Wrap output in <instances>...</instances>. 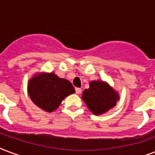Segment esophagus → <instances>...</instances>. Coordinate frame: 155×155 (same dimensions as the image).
Masks as SVG:
<instances>
[{"mask_svg": "<svg viewBox=\"0 0 155 155\" xmlns=\"http://www.w3.org/2000/svg\"><path fill=\"white\" fill-rule=\"evenodd\" d=\"M81 92H82L81 88H75V93H76V94H80V93H81Z\"/></svg>", "mask_w": 155, "mask_h": 155, "instance_id": "1", "label": "esophagus"}]
</instances>
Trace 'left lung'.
<instances>
[{"label":"left lung","instance_id":"left-lung-1","mask_svg":"<svg viewBox=\"0 0 155 155\" xmlns=\"http://www.w3.org/2000/svg\"><path fill=\"white\" fill-rule=\"evenodd\" d=\"M82 99L94 114H101L115 106L120 97L103 81H92L89 88L83 93Z\"/></svg>","mask_w":155,"mask_h":155}]
</instances>
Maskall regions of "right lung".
<instances>
[{
	"label": "right lung",
	"instance_id": "obj_1",
	"mask_svg": "<svg viewBox=\"0 0 155 155\" xmlns=\"http://www.w3.org/2000/svg\"><path fill=\"white\" fill-rule=\"evenodd\" d=\"M74 93L71 83L54 73L36 75L28 83V94L31 101L48 112L55 110L66 97Z\"/></svg>",
	"mask_w": 155,
	"mask_h": 155
}]
</instances>
